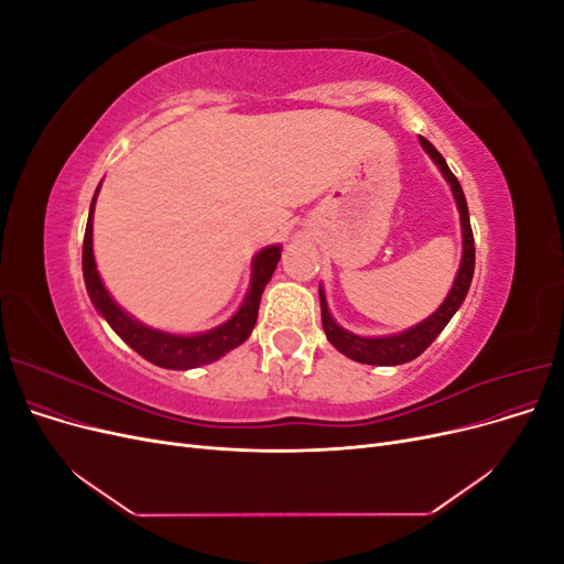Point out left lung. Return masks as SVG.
I'll use <instances>...</instances> for the list:
<instances>
[{"label": "left lung", "mask_w": 564, "mask_h": 564, "mask_svg": "<svg viewBox=\"0 0 564 564\" xmlns=\"http://www.w3.org/2000/svg\"><path fill=\"white\" fill-rule=\"evenodd\" d=\"M419 141L423 145V150L429 152L431 160L440 166L442 176L447 178V183L452 185V193L456 199V207L460 214V232H464V259H460V268L456 272V280L452 284V292L447 294L445 303L429 317L419 322L416 327L406 329L402 334H392V336H379V338H367V336H357L346 332L344 327H338L334 322V317L329 315L327 308V299H324V292L319 289V305H322V327L324 334H327L329 344L344 352L346 357L355 362L362 365H404L412 362L414 357H419L425 348H429L433 340L440 336V332L447 327V322L454 317V313L460 308L464 303L470 282H473V270H475V240H473V230H470V218H468V204L464 197V191H460V183L456 181V176L452 174V169L447 166L445 158L440 155L435 150V145L431 141H425L423 135H419Z\"/></svg>", "instance_id": "obj_1"}]
</instances>
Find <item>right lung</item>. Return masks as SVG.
I'll return each mask as SVG.
<instances>
[{
	"mask_svg": "<svg viewBox=\"0 0 564 564\" xmlns=\"http://www.w3.org/2000/svg\"><path fill=\"white\" fill-rule=\"evenodd\" d=\"M100 187V185H98ZM98 195V191H96ZM96 195L89 209L87 220V232H84V247H82V270H84V282H87V292L96 311L106 317V322L115 329V334L129 344L148 362L164 367V369H193L199 365H209L218 357H224L232 348L249 338L256 317H259V303L265 284L270 282L272 272L278 268L280 261V247H265L253 256L251 263V284L245 296V303L240 305L228 322L220 324L216 329H209L204 334L195 336H178V334H166L160 329H152L127 315L108 294V289L100 280L96 261H94V204Z\"/></svg>",
	"mask_w": 564,
	"mask_h": 564,
	"instance_id": "1",
	"label": "right lung"
}]
</instances>
